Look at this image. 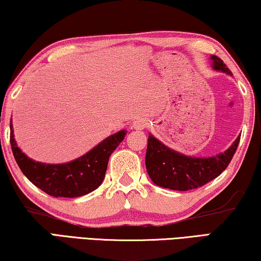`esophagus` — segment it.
Returning a JSON list of instances; mask_svg holds the SVG:
<instances>
[{"mask_svg": "<svg viewBox=\"0 0 261 261\" xmlns=\"http://www.w3.org/2000/svg\"><path fill=\"white\" fill-rule=\"evenodd\" d=\"M146 126H147V121L145 120V118H138V120H136L134 122V124H132V127L136 130H143Z\"/></svg>", "mask_w": 261, "mask_h": 261, "instance_id": "esophagus-1", "label": "esophagus"}]
</instances>
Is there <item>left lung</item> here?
<instances>
[{
	"label": "left lung",
	"instance_id": "left-lung-1",
	"mask_svg": "<svg viewBox=\"0 0 261 261\" xmlns=\"http://www.w3.org/2000/svg\"><path fill=\"white\" fill-rule=\"evenodd\" d=\"M213 69L231 74V71L220 57L212 55ZM241 136L227 151L211 158H193L184 155L167 147L153 135H148L145 163L153 183L161 188L188 191L200 188L222 173L235 154Z\"/></svg>",
	"mask_w": 261,
	"mask_h": 261
}]
</instances>
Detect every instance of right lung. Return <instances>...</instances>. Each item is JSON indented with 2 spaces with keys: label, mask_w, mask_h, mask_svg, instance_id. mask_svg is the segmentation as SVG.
<instances>
[{
  "label": "right lung",
  "mask_w": 261,
  "mask_h": 261,
  "mask_svg": "<svg viewBox=\"0 0 261 261\" xmlns=\"http://www.w3.org/2000/svg\"><path fill=\"white\" fill-rule=\"evenodd\" d=\"M126 131L109 136L85 155L62 165L37 162L17 146L10 123V144L17 165L35 187L53 197L76 198L94 191L105 178L109 156L124 139Z\"/></svg>",
  "instance_id": "1"
}]
</instances>
